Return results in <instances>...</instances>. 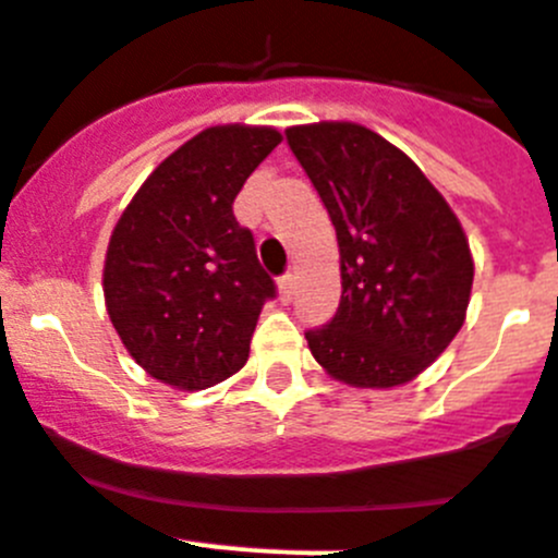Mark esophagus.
<instances>
[{
  "label": "esophagus",
  "mask_w": 558,
  "mask_h": 558,
  "mask_svg": "<svg viewBox=\"0 0 558 558\" xmlns=\"http://www.w3.org/2000/svg\"><path fill=\"white\" fill-rule=\"evenodd\" d=\"M278 292H280V300H283V303H289V300L294 298V275L292 272L280 275Z\"/></svg>",
  "instance_id": "obj_1"
}]
</instances>
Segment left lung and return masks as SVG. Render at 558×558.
<instances>
[{
    "mask_svg": "<svg viewBox=\"0 0 558 558\" xmlns=\"http://www.w3.org/2000/svg\"><path fill=\"white\" fill-rule=\"evenodd\" d=\"M326 205L342 298L308 328L314 360L353 387L418 376L463 326L474 264L463 227L413 159L356 123L286 129Z\"/></svg>",
    "mask_w": 558,
    "mask_h": 558,
    "instance_id": "obj_1",
    "label": "left lung"
}]
</instances>
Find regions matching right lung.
Returning <instances> with one entry per match:
<instances>
[{
  "label": "right lung",
  "mask_w": 558,
  "mask_h": 558,
  "mask_svg": "<svg viewBox=\"0 0 558 558\" xmlns=\"http://www.w3.org/2000/svg\"><path fill=\"white\" fill-rule=\"evenodd\" d=\"M278 143L275 129H205L145 179L111 232V326L165 385L205 390L250 356L260 308L278 289L232 202Z\"/></svg>",
  "instance_id": "obj_1"
}]
</instances>
